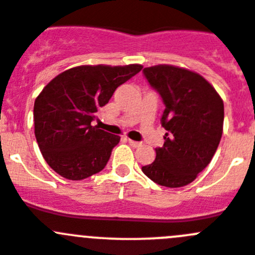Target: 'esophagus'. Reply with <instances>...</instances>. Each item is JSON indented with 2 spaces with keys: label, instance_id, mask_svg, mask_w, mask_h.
I'll return each mask as SVG.
<instances>
[{
  "label": "esophagus",
  "instance_id": "34e87169",
  "mask_svg": "<svg viewBox=\"0 0 255 255\" xmlns=\"http://www.w3.org/2000/svg\"><path fill=\"white\" fill-rule=\"evenodd\" d=\"M128 143H129L132 148H139V146H141V143H139V141H134V140L131 139H128Z\"/></svg>",
  "mask_w": 255,
  "mask_h": 255
}]
</instances>
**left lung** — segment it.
I'll list each match as a JSON object with an SVG mask.
<instances>
[{
  "label": "left lung",
  "instance_id": "obj_1",
  "mask_svg": "<svg viewBox=\"0 0 255 255\" xmlns=\"http://www.w3.org/2000/svg\"><path fill=\"white\" fill-rule=\"evenodd\" d=\"M149 86L159 93L165 109L160 123L164 143L143 173L164 187L191 183L211 162L223 135L224 102L200 74L173 65L143 69Z\"/></svg>",
  "mask_w": 255,
  "mask_h": 255
}]
</instances>
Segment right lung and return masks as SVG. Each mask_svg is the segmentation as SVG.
Listing matches in <instances>:
<instances>
[{
  "label": "right lung",
  "mask_w": 255,
  "mask_h": 255,
  "mask_svg": "<svg viewBox=\"0 0 255 255\" xmlns=\"http://www.w3.org/2000/svg\"><path fill=\"white\" fill-rule=\"evenodd\" d=\"M141 68L139 64L81 65L44 87L34 104L35 137L51 169L67 179L81 181L106 167L120 136L91 123L116 88Z\"/></svg>",
  "instance_id": "1"
}]
</instances>
